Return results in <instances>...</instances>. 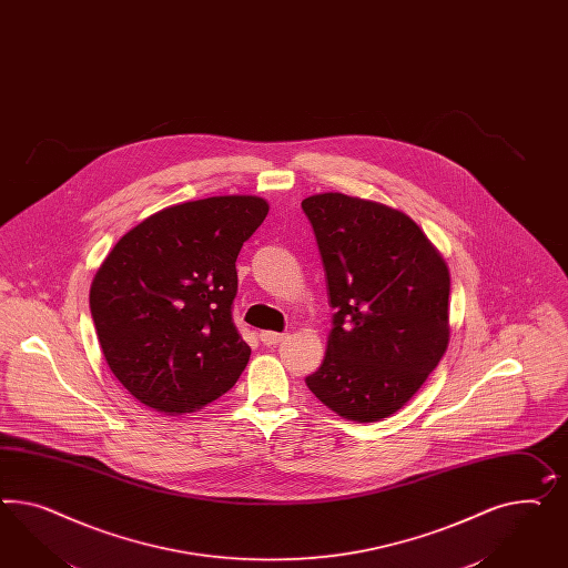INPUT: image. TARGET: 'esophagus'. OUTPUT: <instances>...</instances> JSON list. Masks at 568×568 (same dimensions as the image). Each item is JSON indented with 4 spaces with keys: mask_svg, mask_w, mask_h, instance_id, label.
Returning <instances> with one entry per match:
<instances>
[{
    "mask_svg": "<svg viewBox=\"0 0 568 568\" xmlns=\"http://www.w3.org/2000/svg\"><path fill=\"white\" fill-rule=\"evenodd\" d=\"M260 338L265 346H276L280 342L286 341L288 336L286 334H277V332H261Z\"/></svg>",
    "mask_w": 568,
    "mask_h": 568,
    "instance_id": "esophagus-1",
    "label": "esophagus"
}]
</instances>
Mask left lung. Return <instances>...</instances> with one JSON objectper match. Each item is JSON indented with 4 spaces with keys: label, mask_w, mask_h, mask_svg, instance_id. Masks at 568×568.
Returning a JSON list of instances; mask_svg holds the SVG:
<instances>
[{
    "label": "left lung",
    "mask_w": 568,
    "mask_h": 568,
    "mask_svg": "<svg viewBox=\"0 0 568 568\" xmlns=\"http://www.w3.org/2000/svg\"><path fill=\"white\" fill-rule=\"evenodd\" d=\"M336 308L327 351L307 386L329 410L382 422L419 392L450 342V272L406 213L320 193L303 199Z\"/></svg>",
    "instance_id": "obj_1"
}]
</instances>
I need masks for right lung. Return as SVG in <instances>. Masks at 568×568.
<instances>
[{
	"mask_svg": "<svg viewBox=\"0 0 568 568\" xmlns=\"http://www.w3.org/2000/svg\"><path fill=\"white\" fill-rule=\"evenodd\" d=\"M270 203L207 196L145 217L114 244L89 305L118 382L165 415L195 413L232 388L251 348L232 324L236 257Z\"/></svg>",
	"mask_w": 568,
	"mask_h": 568,
	"instance_id": "obj_1",
	"label": "right lung"
}]
</instances>
